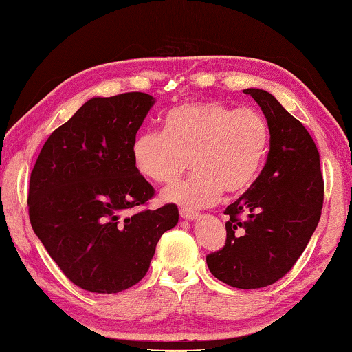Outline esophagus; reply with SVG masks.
<instances>
[{
	"label": "esophagus",
	"mask_w": 352,
	"mask_h": 352,
	"mask_svg": "<svg viewBox=\"0 0 352 352\" xmlns=\"http://www.w3.org/2000/svg\"><path fill=\"white\" fill-rule=\"evenodd\" d=\"M180 215H182V219H184V220H195L197 217H198L197 212H194V210H190L188 208H182L180 209Z\"/></svg>",
	"instance_id": "obj_1"
}]
</instances>
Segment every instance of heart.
<instances>
[{"instance_id":"b5f03b06","label":"heart","mask_w":352,"mask_h":352,"mask_svg":"<svg viewBox=\"0 0 352 352\" xmlns=\"http://www.w3.org/2000/svg\"><path fill=\"white\" fill-rule=\"evenodd\" d=\"M271 149V127L255 111H237L220 101L175 107L164 131L140 132L132 157L142 175L170 183L190 164L189 178L172 183L162 197L186 208H203L228 194L245 192L257 180Z\"/></svg>"}]
</instances>
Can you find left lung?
<instances>
[{"label": "left lung", "mask_w": 352, "mask_h": 352, "mask_svg": "<svg viewBox=\"0 0 352 352\" xmlns=\"http://www.w3.org/2000/svg\"><path fill=\"white\" fill-rule=\"evenodd\" d=\"M271 127V149L263 170L225 215L226 243L209 254L215 278L240 289L276 283L296 265L322 215L320 155L309 132L261 89H245Z\"/></svg>", "instance_id": "8db88e82"}]
</instances>
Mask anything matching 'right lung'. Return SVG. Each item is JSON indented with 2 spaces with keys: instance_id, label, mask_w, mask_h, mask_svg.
Segmentation results:
<instances>
[{
  "instance_id": "add662e5",
  "label": "right lung",
  "mask_w": 352,
  "mask_h": 352,
  "mask_svg": "<svg viewBox=\"0 0 352 352\" xmlns=\"http://www.w3.org/2000/svg\"><path fill=\"white\" fill-rule=\"evenodd\" d=\"M155 98L143 92L95 97L55 129L29 183V217L36 237L65 276L82 289L115 294L149 270L178 208L143 206L154 188L135 168L132 144Z\"/></svg>"
}]
</instances>
